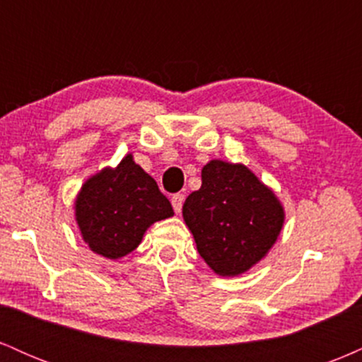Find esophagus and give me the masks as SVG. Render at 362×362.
Returning a JSON list of instances; mask_svg holds the SVG:
<instances>
[{
	"instance_id": "obj_1",
	"label": "esophagus",
	"mask_w": 362,
	"mask_h": 362,
	"mask_svg": "<svg viewBox=\"0 0 362 362\" xmlns=\"http://www.w3.org/2000/svg\"><path fill=\"white\" fill-rule=\"evenodd\" d=\"M184 199L185 195L184 194H175L172 197V206H173V211L178 214L182 211V206H184Z\"/></svg>"
}]
</instances>
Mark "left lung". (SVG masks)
<instances>
[{
  "label": "left lung",
  "mask_w": 362,
  "mask_h": 362,
  "mask_svg": "<svg viewBox=\"0 0 362 362\" xmlns=\"http://www.w3.org/2000/svg\"><path fill=\"white\" fill-rule=\"evenodd\" d=\"M184 219L199 255L219 276H236L257 264L281 233L284 211L243 165L213 160L202 185L185 199Z\"/></svg>",
  "instance_id": "obj_1"
}]
</instances>
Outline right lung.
Instances as JSON below:
<instances>
[{"instance_id": "1", "label": "right lung", "mask_w": 362, "mask_h": 362, "mask_svg": "<svg viewBox=\"0 0 362 362\" xmlns=\"http://www.w3.org/2000/svg\"><path fill=\"white\" fill-rule=\"evenodd\" d=\"M173 216L158 184L127 155L115 170H102L83 185L76 221L93 252L119 259L141 243L149 224Z\"/></svg>"}]
</instances>
